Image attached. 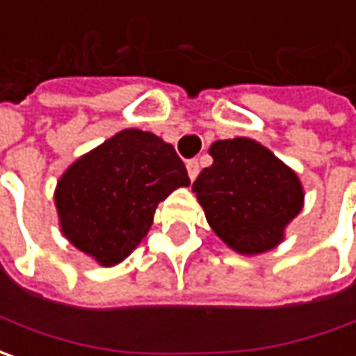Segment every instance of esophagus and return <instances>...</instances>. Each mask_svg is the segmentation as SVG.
I'll list each match as a JSON object with an SVG mask.
<instances>
[{"label": "esophagus", "mask_w": 356, "mask_h": 356, "mask_svg": "<svg viewBox=\"0 0 356 356\" xmlns=\"http://www.w3.org/2000/svg\"><path fill=\"white\" fill-rule=\"evenodd\" d=\"M186 168H188V176H190V180H196V176L200 174V162L196 158H192V160H188L186 162Z\"/></svg>", "instance_id": "34e87169"}]
</instances>
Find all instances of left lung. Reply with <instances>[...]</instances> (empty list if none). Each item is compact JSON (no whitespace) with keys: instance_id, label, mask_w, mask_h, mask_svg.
Wrapping results in <instances>:
<instances>
[{"instance_id":"obj_1","label":"left lung","mask_w":356,"mask_h":356,"mask_svg":"<svg viewBox=\"0 0 356 356\" xmlns=\"http://www.w3.org/2000/svg\"><path fill=\"white\" fill-rule=\"evenodd\" d=\"M210 154L213 164L192 186L208 224L239 253L275 248L303 208L297 174L252 138L218 140Z\"/></svg>"}]
</instances>
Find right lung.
Here are the masks:
<instances>
[{
  "mask_svg": "<svg viewBox=\"0 0 356 356\" xmlns=\"http://www.w3.org/2000/svg\"><path fill=\"white\" fill-rule=\"evenodd\" d=\"M188 184L172 144L120 130L63 174L55 192L63 234L101 266H115L143 241L158 202Z\"/></svg>",
  "mask_w": 356,
  "mask_h": 356,
  "instance_id": "add662e5",
  "label": "right lung"
}]
</instances>
